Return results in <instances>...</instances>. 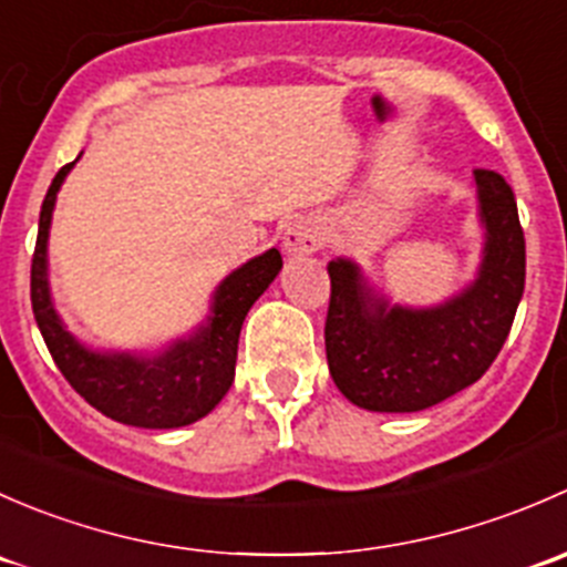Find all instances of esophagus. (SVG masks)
<instances>
[{
	"label": "esophagus",
	"mask_w": 567,
	"mask_h": 567,
	"mask_svg": "<svg viewBox=\"0 0 567 567\" xmlns=\"http://www.w3.org/2000/svg\"><path fill=\"white\" fill-rule=\"evenodd\" d=\"M320 244H323V227H320V221L312 219V216L296 219L282 236V249L288 251L290 257L312 255V251L320 249Z\"/></svg>",
	"instance_id": "esophagus-1"
}]
</instances>
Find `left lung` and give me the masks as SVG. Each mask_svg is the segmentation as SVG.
<instances>
[{
    "instance_id": "1",
    "label": "left lung",
    "mask_w": 567,
    "mask_h": 567,
    "mask_svg": "<svg viewBox=\"0 0 567 567\" xmlns=\"http://www.w3.org/2000/svg\"><path fill=\"white\" fill-rule=\"evenodd\" d=\"M472 188L483 227L480 266L472 282L439 305H394L353 257H334L326 266L329 373L359 409H431L472 386L505 346L527 274L524 230L505 177L474 169Z\"/></svg>"
}]
</instances>
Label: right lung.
Here are the masks:
<instances>
[{
  "label": "right lung",
  "instance_id": "obj_1",
  "mask_svg": "<svg viewBox=\"0 0 567 567\" xmlns=\"http://www.w3.org/2000/svg\"><path fill=\"white\" fill-rule=\"evenodd\" d=\"M76 162L54 175L40 208L30 285L40 334L68 384L109 420L151 431L192 425L210 414L233 386L244 318L277 279L282 257L277 249H268L227 274L210 296V310L203 323L158 351L90 346L60 318L49 285L51 216L56 194Z\"/></svg>",
  "mask_w": 567,
  "mask_h": 567
}]
</instances>
